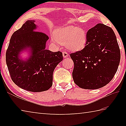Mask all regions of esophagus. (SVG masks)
Returning <instances> with one entry per match:
<instances>
[{
  "label": "esophagus",
  "instance_id": "1",
  "mask_svg": "<svg viewBox=\"0 0 126 126\" xmlns=\"http://www.w3.org/2000/svg\"><path fill=\"white\" fill-rule=\"evenodd\" d=\"M68 55H69V54H68V53L67 52H63V56L64 58H67V57H68Z\"/></svg>",
  "mask_w": 126,
  "mask_h": 126
}]
</instances>
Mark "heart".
Masks as SVG:
<instances>
[{"mask_svg":"<svg viewBox=\"0 0 126 126\" xmlns=\"http://www.w3.org/2000/svg\"><path fill=\"white\" fill-rule=\"evenodd\" d=\"M54 35L59 43H65L68 49L73 52L82 50L87 43L86 32L83 29L73 25L59 28L55 31Z\"/></svg>","mask_w":126,"mask_h":126,"instance_id":"1","label":"heart"}]
</instances>
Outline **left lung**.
Returning a JSON list of instances; mask_svg holds the SVG:
<instances>
[{
  "mask_svg": "<svg viewBox=\"0 0 126 126\" xmlns=\"http://www.w3.org/2000/svg\"><path fill=\"white\" fill-rule=\"evenodd\" d=\"M84 49L70 54L74 62L72 77L81 88L97 89L107 84L118 69L121 53L113 29L97 24L87 33Z\"/></svg>",
  "mask_w": 126,
  "mask_h": 126,
  "instance_id": "1",
  "label": "left lung"
}]
</instances>
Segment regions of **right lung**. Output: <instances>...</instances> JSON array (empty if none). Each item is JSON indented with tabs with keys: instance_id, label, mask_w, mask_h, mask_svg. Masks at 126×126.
I'll list each match as a JSON object with an SVG mask.
<instances>
[{
	"instance_id": "add662e5",
	"label": "right lung",
	"mask_w": 126,
	"mask_h": 126,
	"mask_svg": "<svg viewBox=\"0 0 126 126\" xmlns=\"http://www.w3.org/2000/svg\"><path fill=\"white\" fill-rule=\"evenodd\" d=\"M35 22L27 20L13 34L6 52V63L16 86L29 92H40L52 87L53 72L62 61L63 54L60 51L46 49L49 37L35 31L37 25ZM24 51L29 52L24 59L20 56Z\"/></svg>"
}]
</instances>
